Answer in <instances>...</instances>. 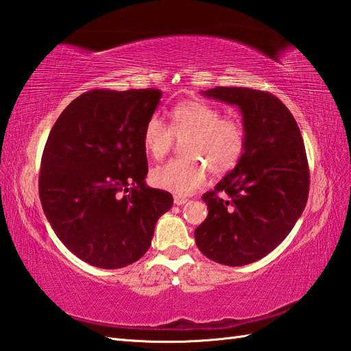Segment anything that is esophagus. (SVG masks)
<instances>
[{"mask_svg":"<svg viewBox=\"0 0 351 351\" xmlns=\"http://www.w3.org/2000/svg\"><path fill=\"white\" fill-rule=\"evenodd\" d=\"M186 202H188V198L180 197V195H176L174 197V204L176 206H183V204H186Z\"/></svg>","mask_w":351,"mask_h":351,"instance_id":"esophagus-1","label":"esophagus"}]
</instances>
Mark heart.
<instances>
[{"mask_svg": "<svg viewBox=\"0 0 351 351\" xmlns=\"http://www.w3.org/2000/svg\"><path fill=\"white\" fill-rule=\"evenodd\" d=\"M171 128L152 117L143 130V144L153 159H162L174 144L184 139V159L169 160L152 169L150 180L159 189L189 195L204 184L207 171L225 174L241 159L246 134L236 119H225L216 106L201 100H186L171 111Z\"/></svg>", "mask_w": 351, "mask_h": 351, "instance_id": "heart-1", "label": "heart"}]
</instances>
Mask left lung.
Wrapping results in <instances>:
<instances>
[{"label": "left lung", "instance_id": "obj_1", "mask_svg": "<svg viewBox=\"0 0 351 351\" xmlns=\"http://www.w3.org/2000/svg\"><path fill=\"white\" fill-rule=\"evenodd\" d=\"M201 95L239 108L246 145L234 169L202 195L208 215L195 243L210 260L245 266L274 251L305 210V145L293 114L270 93L216 87Z\"/></svg>", "mask_w": 351, "mask_h": 351}]
</instances>
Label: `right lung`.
<instances>
[{
	"label": "right lung",
	"instance_id": "1",
	"mask_svg": "<svg viewBox=\"0 0 351 351\" xmlns=\"http://www.w3.org/2000/svg\"><path fill=\"white\" fill-rule=\"evenodd\" d=\"M160 90H93L69 104L46 141L38 193L46 219L77 258L120 269L149 251L173 195L147 186L143 130Z\"/></svg>",
	"mask_w": 351,
	"mask_h": 351
}]
</instances>
